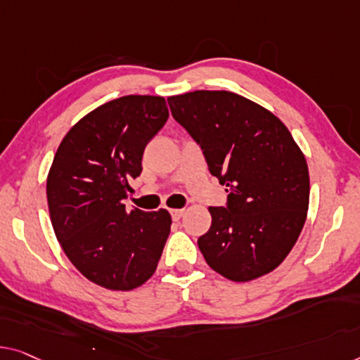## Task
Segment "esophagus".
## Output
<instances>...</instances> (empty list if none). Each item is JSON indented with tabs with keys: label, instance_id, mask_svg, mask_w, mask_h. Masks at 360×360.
Masks as SVG:
<instances>
[{
	"label": "esophagus",
	"instance_id": "1",
	"mask_svg": "<svg viewBox=\"0 0 360 360\" xmlns=\"http://www.w3.org/2000/svg\"><path fill=\"white\" fill-rule=\"evenodd\" d=\"M169 213H171V218H173V221H179L182 214H184V208H173Z\"/></svg>",
	"mask_w": 360,
	"mask_h": 360
}]
</instances>
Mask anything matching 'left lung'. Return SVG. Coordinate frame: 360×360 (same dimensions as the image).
<instances>
[{
    "instance_id": "1",
    "label": "left lung",
    "mask_w": 360,
    "mask_h": 360,
    "mask_svg": "<svg viewBox=\"0 0 360 360\" xmlns=\"http://www.w3.org/2000/svg\"><path fill=\"white\" fill-rule=\"evenodd\" d=\"M208 169L226 186V207H208L212 226L197 240L212 270L245 283L275 270L302 231L310 181L302 150L264 106L226 90L168 98Z\"/></svg>"
}]
</instances>
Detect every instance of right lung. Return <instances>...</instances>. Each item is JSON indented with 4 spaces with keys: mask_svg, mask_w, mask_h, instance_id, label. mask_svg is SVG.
<instances>
[{
    "mask_svg": "<svg viewBox=\"0 0 360 360\" xmlns=\"http://www.w3.org/2000/svg\"><path fill=\"white\" fill-rule=\"evenodd\" d=\"M169 112L163 96L126 95L98 106L64 136L46 178L48 210L64 254L111 291H132L157 270L171 229L165 208H126L147 143Z\"/></svg>",
    "mask_w": 360,
    "mask_h": 360,
    "instance_id": "obj_1",
    "label": "right lung"
}]
</instances>
